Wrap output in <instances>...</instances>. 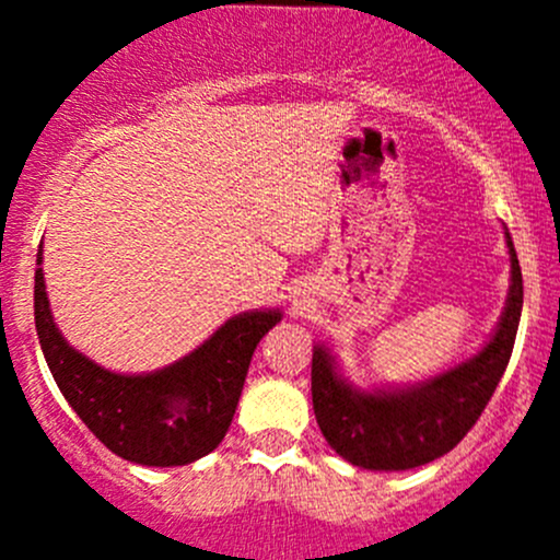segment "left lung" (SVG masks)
Returning <instances> with one entry per match:
<instances>
[{
  "label": "left lung",
  "instance_id": "8db88e82",
  "mask_svg": "<svg viewBox=\"0 0 560 560\" xmlns=\"http://www.w3.org/2000/svg\"><path fill=\"white\" fill-rule=\"evenodd\" d=\"M510 292L504 312L477 354L417 385L363 389L347 380L325 343H314L312 400L322 436L352 466L406 471L425 466L471 431L499 387L515 347L523 312V276L512 235Z\"/></svg>",
  "mask_w": 560,
  "mask_h": 560
}]
</instances>
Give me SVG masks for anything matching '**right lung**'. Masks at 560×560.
Segmentation results:
<instances>
[{
    "instance_id": "obj_1",
    "label": "right lung",
    "mask_w": 560,
    "mask_h": 560,
    "mask_svg": "<svg viewBox=\"0 0 560 560\" xmlns=\"http://www.w3.org/2000/svg\"><path fill=\"white\" fill-rule=\"evenodd\" d=\"M35 270V327L56 385L110 453L140 466H186L213 453L238 409L248 363L281 308L235 314L189 354L149 374H116L70 347Z\"/></svg>"
}]
</instances>
